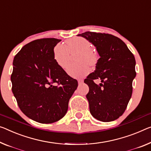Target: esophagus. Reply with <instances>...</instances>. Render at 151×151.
<instances>
[{
  "instance_id": "obj_1",
  "label": "esophagus",
  "mask_w": 151,
  "mask_h": 151,
  "mask_svg": "<svg viewBox=\"0 0 151 151\" xmlns=\"http://www.w3.org/2000/svg\"><path fill=\"white\" fill-rule=\"evenodd\" d=\"M78 82L79 84H81V83H82L83 82V80H81V79H80V80H78Z\"/></svg>"
}]
</instances>
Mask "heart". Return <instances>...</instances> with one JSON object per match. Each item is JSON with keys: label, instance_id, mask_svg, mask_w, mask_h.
I'll use <instances>...</instances> for the list:
<instances>
[{"label": "heart", "instance_id": "b5f03b06", "mask_svg": "<svg viewBox=\"0 0 151 151\" xmlns=\"http://www.w3.org/2000/svg\"><path fill=\"white\" fill-rule=\"evenodd\" d=\"M92 44L83 38H73L66 42V45L58 44L54 48V58L57 64L62 68H65L70 59L71 54L77 53L76 60L78 63L70 64L67 68V72L74 78H82L90 72V65H94L97 62L96 53L92 50Z\"/></svg>", "mask_w": 151, "mask_h": 151}]
</instances>
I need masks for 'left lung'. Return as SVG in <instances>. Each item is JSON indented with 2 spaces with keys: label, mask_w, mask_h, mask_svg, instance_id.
<instances>
[{
  "label": "left lung",
  "mask_w": 151,
  "mask_h": 151,
  "mask_svg": "<svg viewBox=\"0 0 151 151\" xmlns=\"http://www.w3.org/2000/svg\"><path fill=\"white\" fill-rule=\"evenodd\" d=\"M78 36L93 44L100 56L96 70L84 80L90 113L99 121H114L126 111L132 96L135 58L121 39L111 34L86 32ZM97 78L101 80L99 85L93 82Z\"/></svg>",
  "instance_id": "1"
}]
</instances>
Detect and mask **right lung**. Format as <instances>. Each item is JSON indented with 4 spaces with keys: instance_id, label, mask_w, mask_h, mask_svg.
<instances>
[{
    "instance_id": "1",
    "label": "right lung",
    "mask_w": 151,
    "mask_h": 151,
    "mask_svg": "<svg viewBox=\"0 0 151 151\" xmlns=\"http://www.w3.org/2000/svg\"><path fill=\"white\" fill-rule=\"evenodd\" d=\"M61 40L42 38L25 45L13 59L12 92L24 114L41 124H51L66 114L78 81L54 58Z\"/></svg>"
}]
</instances>
